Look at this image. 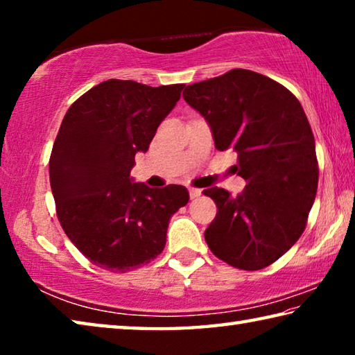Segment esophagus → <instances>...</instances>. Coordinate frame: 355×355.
Here are the masks:
<instances>
[{
    "mask_svg": "<svg viewBox=\"0 0 355 355\" xmlns=\"http://www.w3.org/2000/svg\"><path fill=\"white\" fill-rule=\"evenodd\" d=\"M188 191H189V197H191V199H196V197H199V196L202 194V191L197 189V188H189Z\"/></svg>",
    "mask_w": 355,
    "mask_h": 355,
    "instance_id": "1",
    "label": "esophagus"
}]
</instances>
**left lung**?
I'll return each instance as SVG.
<instances>
[{
	"label": "left lung",
	"instance_id": "1",
	"mask_svg": "<svg viewBox=\"0 0 355 355\" xmlns=\"http://www.w3.org/2000/svg\"><path fill=\"white\" fill-rule=\"evenodd\" d=\"M183 98L213 131L214 146L238 153L241 194L209 188L218 214L205 230L209 250L244 271L272 264L307 225L318 189L315 137L299 100L261 73L233 69L184 89Z\"/></svg>",
	"mask_w": 355,
	"mask_h": 355
}]
</instances>
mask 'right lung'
<instances>
[{
	"label": "right lung",
	"instance_id": "1",
	"mask_svg": "<svg viewBox=\"0 0 355 355\" xmlns=\"http://www.w3.org/2000/svg\"><path fill=\"white\" fill-rule=\"evenodd\" d=\"M183 87L107 80L64 116L50 156L56 214L75 248L101 269L128 272L158 257L171 216L189 200L184 186L152 189L130 178L135 155L147 152Z\"/></svg>",
	"mask_w": 355,
	"mask_h": 355
}]
</instances>
